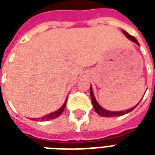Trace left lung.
<instances>
[{"label": "left lung", "instance_id": "1", "mask_svg": "<svg viewBox=\"0 0 155 155\" xmlns=\"http://www.w3.org/2000/svg\"><path fill=\"white\" fill-rule=\"evenodd\" d=\"M123 33H124V35L126 36V37L129 38L130 40H131L132 42H135L136 44L138 45L139 46V43L137 42V40L135 38L134 36H131L130 35H129L126 31L125 30H121ZM90 95H91V99H92V105H93V108H94L95 111H96V113L97 114H99L100 116H101V117H120V116H122L124 114H126V113H129L130 112H131L132 110H134L137 105H138V104L141 102L140 101L138 103L134 106V107H133V108H130V109H127V110H123V111H108L107 109H104V108H102L101 106L100 105L98 102L97 101V100L95 98L94 94H93V92H92V85L90 86Z\"/></svg>", "mask_w": 155, "mask_h": 155}]
</instances>
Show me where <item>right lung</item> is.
<instances>
[{"instance_id": "1", "label": "right lung", "mask_w": 155, "mask_h": 155, "mask_svg": "<svg viewBox=\"0 0 155 155\" xmlns=\"http://www.w3.org/2000/svg\"><path fill=\"white\" fill-rule=\"evenodd\" d=\"M67 101H68V97H67V99H66L65 102L63 104V105L61 106L60 108H58V110L55 111V112H53L51 113H49V114H47L46 116H43L42 117H39V118H32L33 120H37L38 121H47V120H52V119H54V118H57L58 116H60L62 114V113L63 112L64 110V108L66 107V103H67Z\"/></svg>"}]
</instances>
